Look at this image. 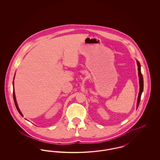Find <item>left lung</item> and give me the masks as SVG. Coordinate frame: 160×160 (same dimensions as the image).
<instances>
[{
    "mask_svg": "<svg viewBox=\"0 0 160 160\" xmlns=\"http://www.w3.org/2000/svg\"><path fill=\"white\" fill-rule=\"evenodd\" d=\"M137 66H138V77H139V84H140V90H139V93H138V99H137V108L138 107L139 103H140V98H141V95L143 91V76L141 72V66L140 64L139 63L138 61H137Z\"/></svg>",
    "mask_w": 160,
    "mask_h": 160,
    "instance_id": "obj_1",
    "label": "left lung"
}]
</instances>
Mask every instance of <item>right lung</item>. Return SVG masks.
Listing matches in <instances>:
<instances>
[{"instance_id":"1","label":"right lung","mask_w":160,"mask_h":160,"mask_svg":"<svg viewBox=\"0 0 160 160\" xmlns=\"http://www.w3.org/2000/svg\"><path fill=\"white\" fill-rule=\"evenodd\" d=\"M13 88H14V81H13ZM13 97H14V103H15V107H16V108H17V109L18 112H19V113L20 114V115H21L22 116H23V114H22V112H20V109H19V108H18V105H17V101H16V98H15V92H14V89H13Z\"/></svg>"}]
</instances>
